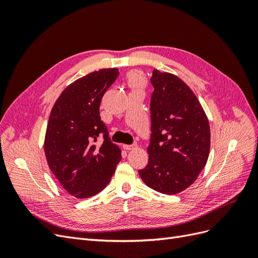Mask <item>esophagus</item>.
Here are the masks:
<instances>
[{
  "label": "esophagus",
  "instance_id": "obj_1",
  "mask_svg": "<svg viewBox=\"0 0 258 258\" xmlns=\"http://www.w3.org/2000/svg\"><path fill=\"white\" fill-rule=\"evenodd\" d=\"M122 147H123V150H126V151H132V150H136L138 146H137V144H132V145H122Z\"/></svg>",
  "mask_w": 258,
  "mask_h": 258
}]
</instances>
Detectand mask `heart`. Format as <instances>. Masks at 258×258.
Segmentation results:
<instances>
[{"label": "heart", "mask_w": 258, "mask_h": 258, "mask_svg": "<svg viewBox=\"0 0 258 258\" xmlns=\"http://www.w3.org/2000/svg\"><path fill=\"white\" fill-rule=\"evenodd\" d=\"M127 82H128V85L134 90L141 89L145 84L144 76L139 72H131L127 77Z\"/></svg>", "instance_id": "1"}]
</instances>
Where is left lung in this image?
Segmentation results:
<instances>
[{
	"mask_svg": "<svg viewBox=\"0 0 258 258\" xmlns=\"http://www.w3.org/2000/svg\"><path fill=\"white\" fill-rule=\"evenodd\" d=\"M148 163L139 171L152 189L175 195L196 181L210 153V123L194 91L172 73L154 70Z\"/></svg>",
	"mask_w": 258,
	"mask_h": 258,
	"instance_id": "8db88e82",
	"label": "left lung"
}]
</instances>
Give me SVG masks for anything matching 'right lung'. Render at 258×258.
<instances>
[{
  "mask_svg": "<svg viewBox=\"0 0 258 258\" xmlns=\"http://www.w3.org/2000/svg\"><path fill=\"white\" fill-rule=\"evenodd\" d=\"M119 75L101 69L76 80L54 102L46 129L44 151L53 175L79 199L95 196L110 183L121 151L112 143L99 108L102 97ZM105 141L97 147L98 135Z\"/></svg>",
  "mask_w": 258,
  "mask_h": 258,
  "instance_id": "obj_1",
  "label": "right lung"
}]
</instances>
